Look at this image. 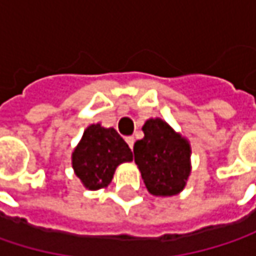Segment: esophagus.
<instances>
[{"label":"esophagus","mask_w":256,"mask_h":256,"mask_svg":"<svg viewBox=\"0 0 256 256\" xmlns=\"http://www.w3.org/2000/svg\"><path fill=\"white\" fill-rule=\"evenodd\" d=\"M125 141H126V144H128V145H130V148L132 150L134 142H135V138H134V136H126V138H125Z\"/></svg>","instance_id":"1"}]
</instances>
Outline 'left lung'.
Returning <instances> with one entry per match:
<instances>
[{
  "instance_id": "obj_1",
  "label": "left lung",
  "mask_w": 256,
  "mask_h": 256,
  "mask_svg": "<svg viewBox=\"0 0 256 256\" xmlns=\"http://www.w3.org/2000/svg\"><path fill=\"white\" fill-rule=\"evenodd\" d=\"M144 138L134 145V160L146 190L156 196L181 192L191 172V148L185 138L156 118L142 126Z\"/></svg>"
}]
</instances>
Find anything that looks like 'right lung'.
Returning <instances> with one entry per match:
<instances>
[{"label": "right lung", "mask_w": 256, "mask_h": 256, "mask_svg": "<svg viewBox=\"0 0 256 256\" xmlns=\"http://www.w3.org/2000/svg\"><path fill=\"white\" fill-rule=\"evenodd\" d=\"M132 161L128 144L114 128L100 124L85 130L81 142L72 154V166L76 176L88 190H100L112 181L120 164Z\"/></svg>", "instance_id": "1"}]
</instances>
